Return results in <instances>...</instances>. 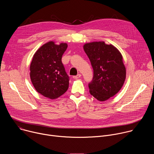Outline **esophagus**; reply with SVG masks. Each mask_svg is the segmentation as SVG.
Returning a JSON list of instances; mask_svg holds the SVG:
<instances>
[{
	"label": "esophagus",
	"instance_id": "34e87169",
	"mask_svg": "<svg viewBox=\"0 0 154 154\" xmlns=\"http://www.w3.org/2000/svg\"><path fill=\"white\" fill-rule=\"evenodd\" d=\"M80 77H81V74H77V75L74 76V77H73V78H74V79H79V78H80Z\"/></svg>",
	"mask_w": 154,
	"mask_h": 154
}]
</instances>
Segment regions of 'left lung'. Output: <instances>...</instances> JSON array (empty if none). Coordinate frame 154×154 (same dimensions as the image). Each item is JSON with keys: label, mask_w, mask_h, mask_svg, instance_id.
Segmentation results:
<instances>
[{"label": "left lung", "mask_w": 154, "mask_h": 154, "mask_svg": "<svg viewBox=\"0 0 154 154\" xmlns=\"http://www.w3.org/2000/svg\"><path fill=\"white\" fill-rule=\"evenodd\" d=\"M83 49L94 70L89 83L90 94L99 101H105L121 89L126 77V69L119 51L104 41L88 42Z\"/></svg>", "instance_id": "left-lung-1"}]
</instances>
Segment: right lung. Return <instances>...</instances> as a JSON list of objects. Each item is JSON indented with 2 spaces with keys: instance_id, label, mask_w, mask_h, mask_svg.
I'll return each instance as SVG.
<instances>
[{
  "instance_id": "1",
  "label": "right lung",
  "mask_w": 154,
  "mask_h": 154,
  "mask_svg": "<svg viewBox=\"0 0 154 154\" xmlns=\"http://www.w3.org/2000/svg\"><path fill=\"white\" fill-rule=\"evenodd\" d=\"M67 43L56 45L49 41L33 55L30 66V77L35 90L43 96L55 99L69 88V76L61 61Z\"/></svg>"
}]
</instances>
